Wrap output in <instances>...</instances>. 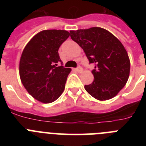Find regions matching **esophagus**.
I'll return each mask as SVG.
<instances>
[{
  "label": "esophagus",
  "instance_id": "34e87169",
  "mask_svg": "<svg viewBox=\"0 0 146 146\" xmlns=\"http://www.w3.org/2000/svg\"><path fill=\"white\" fill-rule=\"evenodd\" d=\"M75 69V71H77V72H79V73H80V72H82V69L81 66H78L77 68H76V69Z\"/></svg>",
  "mask_w": 146,
  "mask_h": 146
}]
</instances>
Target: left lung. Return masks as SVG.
<instances>
[{"mask_svg": "<svg viewBox=\"0 0 146 146\" xmlns=\"http://www.w3.org/2000/svg\"><path fill=\"white\" fill-rule=\"evenodd\" d=\"M70 36L84 50L90 64H94L93 82L85 86L91 96L100 101L115 96L129 77L130 60L119 40L99 27L71 31Z\"/></svg>", "mask_w": 146, "mask_h": 146, "instance_id": "left-lung-1", "label": "left lung"}]
</instances>
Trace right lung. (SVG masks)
<instances>
[{
  "instance_id": "add662e5",
  "label": "right lung",
  "mask_w": 146,
  "mask_h": 146,
  "mask_svg": "<svg viewBox=\"0 0 146 146\" xmlns=\"http://www.w3.org/2000/svg\"><path fill=\"white\" fill-rule=\"evenodd\" d=\"M70 33L64 30H44L27 44L20 60L21 82L35 99L51 103L64 92L69 68L58 66V49Z\"/></svg>"
}]
</instances>
